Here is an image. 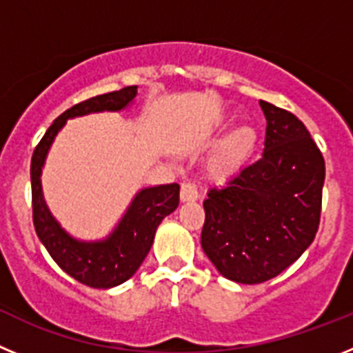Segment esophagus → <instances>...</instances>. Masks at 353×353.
I'll list each match as a JSON object with an SVG mask.
<instances>
[{
  "mask_svg": "<svg viewBox=\"0 0 353 353\" xmlns=\"http://www.w3.org/2000/svg\"><path fill=\"white\" fill-rule=\"evenodd\" d=\"M198 187L191 182H183L182 187H180V199L183 203L185 201H196L198 199Z\"/></svg>",
  "mask_w": 353,
  "mask_h": 353,
  "instance_id": "obj_1",
  "label": "esophagus"
}]
</instances>
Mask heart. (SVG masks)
I'll use <instances>...</instances> for the list:
<instances>
[{
  "mask_svg": "<svg viewBox=\"0 0 353 353\" xmlns=\"http://www.w3.org/2000/svg\"><path fill=\"white\" fill-rule=\"evenodd\" d=\"M258 145V132L251 125H240L217 145L208 162V173L215 180L235 176L252 157Z\"/></svg>",
  "mask_w": 353,
  "mask_h": 353,
  "instance_id": "heart-1",
  "label": "heart"
}]
</instances>
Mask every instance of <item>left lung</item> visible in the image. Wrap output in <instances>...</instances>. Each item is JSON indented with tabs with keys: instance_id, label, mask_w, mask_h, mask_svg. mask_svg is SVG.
<instances>
[{
	"instance_id": "left-lung-1",
	"label": "left lung",
	"mask_w": 353,
	"mask_h": 353,
	"mask_svg": "<svg viewBox=\"0 0 353 353\" xmlns=\"http://www.w3.org/2000/svg\"><path fill=\"white\" fill-rule=\"evenodd\" d=\"M267 120L261 159L203 201L201 248L226 279L269 281L301 258L322 214L325 161L305 125L260 101Z\"/></svg>"
}]
</instances>
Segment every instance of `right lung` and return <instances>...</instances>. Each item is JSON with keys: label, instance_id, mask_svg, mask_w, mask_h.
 I'll return each mask as SVG.
<instances>
[{"label": "right lung", "instance_id": "1", "mask_svg": "<svg viewBox=\"0 0 353 353\" xmlns=\"http://www.w3.org/2000/svg\"><path fill=\"white\" fill-rule=\"evenodd\" d=\"M136 93L138 86H125L118 92L92 97L72 105L52 121L31 157V203L37 235L61 270L92 288H113L136 274L154 244L161 221L179 207L180 185L166 183L141 189L108 239L83 242L68 235L51 215L43 201L40 174L56 134L68 118L101 111H121L134 101Z\"/></svg>", "mask_w": 353, "mask_h": 353}]
</instances>
